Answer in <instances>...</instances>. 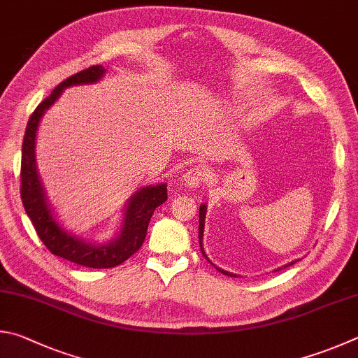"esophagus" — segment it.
I'll use <instances>...</instances> for the list:
<instances>
[{"instance_id":"1","label":"esophagus","mask_w":358,"mask_h":358,"mask_svg":"<svg viewBox=\"0 0 358 358\" xmlns=\"http://www.w3.org/2000/svg\"><path fill=\"white\" fill-rule=\"evenodd\" d=\"M205 180V172L201 171L200 167H192L183 175V185L187 189H197V187L203 183Z\"/></svg>"}]
</instances>
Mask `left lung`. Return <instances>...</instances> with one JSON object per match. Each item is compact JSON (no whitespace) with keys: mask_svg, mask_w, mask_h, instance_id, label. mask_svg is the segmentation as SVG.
Returning a JSON list of instances; mask_svg holds the SVG:
<instances>
[{"mask_svg":"<svg viewBox=\"0 0 358 358\" xmlns=\"http://www.w3.org/2000/svg\"><path fill=\"white\" fill-rule=\"evenodd\" d=\"M206 211H208V206H206V203H201L200 205V210H199V244H200V250H201V255H203L208 262H210V258H208V255L205 253V250H203V231H205V219H206ZM296 262H299V259H294V262H289V263H287V264H283L282 268H287V266H291V264H294ZM211 263V262H210ZM213 264V263H211ZM214 268H216L219 272H222V274H225V275H230V277H236V274H231V272H229V271H224V269H220V268H217L216 264H213ZM282 268H277L275 271H280Z\"/></svg>","mask_w":358,"mask_h":358,"instance_id":"1","label":"left lung"}]
</instances>
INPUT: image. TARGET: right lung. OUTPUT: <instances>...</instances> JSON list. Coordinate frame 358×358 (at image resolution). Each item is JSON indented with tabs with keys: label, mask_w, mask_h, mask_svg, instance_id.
<instances>
[{
	"label": "right lung",
	"mask_w": 358,
	"mask_h": 358,
	"mask_svg": "<svg viewBox=\"0 0 358 358\" xmlns=\"http://www.w3.org/2000/svg\"><path fill=\"white\" fill-rule=\"evenodd\" d=\"M106 69L92 66L64 80L29 117L22 147V201L38 238L56 257L94 269L114 268L139 250L147 235L153 211L167 200V185L142 186L128 197L115 236L105 243L87 241L64 227L50 203L36 159L37 129L45 113L59 100L62 92L73 86H86L103 80Z\"/></svg>",
	"instance_id": "1"
}]
</instances>
